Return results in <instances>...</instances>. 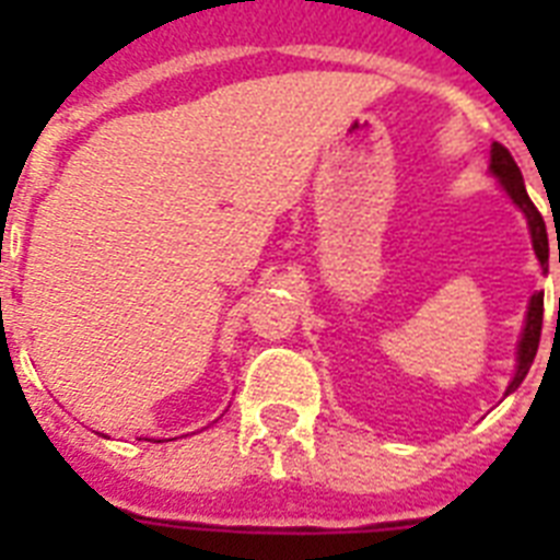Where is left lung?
<instances>
[{
	"label": "left lung",
	"instance_id": "left-lung-1",
	"mask_svg": "<svg viewBox=\"0 0 560 560\" xmlns=\"http://www.w3.org/2000/svg\"><path fill=\"white\" fill-rule=\"evenodd\" d=\"M488 174L503 186V191L512 197V202L523 211L526 218V226H529L532 249H535V258L540 261V270H549V237H547V223L540 218V211L535 209V202L529 200L526 186H523V174L517 168V162L512 160V153L505 151L503 144H491V162H488ZM558 264H560V249H558ZM558 316H560V299H558ZM540 325H544V293H535L529 299V311H526V319H523L521 340H517V363H514V377L505 386V395H512L517 386L523 383V377L529 374L532 363H535V354H538L540 342Z\"/></svg>",
	"mask_w": 560,
	"mask_h": 560
}]
</instances>
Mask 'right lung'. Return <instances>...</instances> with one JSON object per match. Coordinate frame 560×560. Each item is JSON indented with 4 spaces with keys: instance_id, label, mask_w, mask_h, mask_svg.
Here are the masks:
<instances>
[{
    "instance_id": "add662e5",
    "label": "right lung",
    "mask_w": 560,
    "mask_h": 560,
    "mask_svg": "<svg viewBox=\"0 0 560 560\" xmlns=\"http://www.w3.org/2000/svg\"><path fill=\"white\" fill-rule=\"evenodd\" d=\"M148 442H151V439H148ZM160 442H162V439H160Z\"/></svg>"
}]
</instances>
